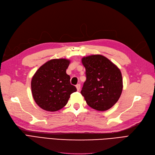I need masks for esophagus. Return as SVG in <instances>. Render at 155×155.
<instances>
[{
    "label": "esophagus",
    "mask_w": 155,
    "mask_h": 155,
    "mask_svg": "<svg viewBox=\"0 0 155 155\" xmlns=\"http://www.w3.org/2000/svg\"><path fill=\"white\" fill-rule=\"evenodd\" d=\"M80 87H81L80 84H77V85H76V88H77L78 91H79V90H80Z\"/></svg>",
    "instance_id": "esophagus-1"
}]
</instances>
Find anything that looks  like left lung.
<instances>
[{"label":"left lung","mask_w":155,"mask_h":155,"mask_svg":"<svg viewBox=\"0 0 155 155\" xmlns=\"http://www.w3.org/2000/svg\"><path fill=\"white\" fill-rule=\"evenodd\" d=\"M87 79L81 94L92 109L105 111L118 101L123 90L120 70L101 55H91L82 58Z\"/></svg>","instance_id":"8db88e82"}]
</instances>
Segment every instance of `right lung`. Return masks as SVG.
Wrapping results in <instances>:
<instances>
[{
    "label": "right lung",
    "instance_id": "obj_1",
    "mask_svg": "<svg viewBox=\"0 0 155 155\" xmlns=\"http://www.w3.org/2000/svg\"><path fill=\"white\" fill-rule=\"evenodd\" d=\"M70 61L67 59H51L37 70L31 82L36 104L46 111L54 112L67 105L70 94L76 92L66 73Z\"/></svg>",
    "mask_w": 155,
    "mask_h": 155
}]
</instances>
